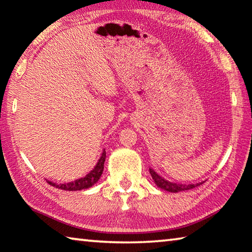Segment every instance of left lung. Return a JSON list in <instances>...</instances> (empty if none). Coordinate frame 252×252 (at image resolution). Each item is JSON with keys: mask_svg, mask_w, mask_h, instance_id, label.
I'll list each match as a JSON object with an SVG mask.
<instances>
[{"mask_svg": "<svg viewBox=\"0 0 252 252\" xmlns=\"http://www.w3.org/2000/svg\"><path fill=\"white\" fill-rule=\"evenodd\" d=\"M149 171H150L151 177H153L155 184L159 187V189L167 190V191H171V193H178V191H182V190H189L191 189H195V187H197L202 184V183H197V184H189V185H185V184H184V185L183 184H176V183L166 181L165 178L159 176V175L156 173L154 169L150 168Z\"/></svg>", "mask_w": 252, "mask_h": 252, "instance_id": "obj_1", "label": "left lung"}]
</instances>
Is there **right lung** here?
Wrapping results in <instances>:
<instances>
[{"mask_svg": "<svg viewBox=\"0 0 252 252\" xmlns=\"http://www.w3.org/2000/svg\"><path fill=\"white\" fill-rule=\"evenodd\" d=\"M105 157H106V151L103 150L101 158L98 159L96 166H95L94 169L91 170L85 177L76 179V181L65 183V184H56L53 182H48V183H49L51 186L56 187V189H63V190H82V189H89V187L93 186L94 184H96L99 177H101L103 169H104Z\"/></svg>", "mask_w": 252, "mask_h": 252, "instance_id": "obj_1", "label": "right lung"}]
</instances>
